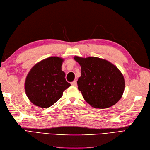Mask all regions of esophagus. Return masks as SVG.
<instances>
[{"instance_id": "1", "label": "esophagus", "mask_w": 150, "mask_h": 150, "mask_svg": "<svg viewBox=\"0 0 150 150\" xmlns=\"http://www.w3.org/2000/svg\"><path fill=\"white\" fill-rule=\"evenodd\" d=\"M71 85L73 86H77V82L76 81H74L73 82H71Z\"/></svg>"}]
</instances>
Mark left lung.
<instances>
[{
  "label": "left lung",
  "instance_id": "left-lung-1",
  "mask_svg": "<svg viewBox=\"0 0 150 150\" xmlns=\"http://www.w3.org/2000/svg\"><path fill=\"white\" fill-rule=\"evenodd\" d=\"M74 59L81 66L77 83L84 100L92 107H110L119 100L125 89V80L115 66L97 57Z\"/></svg>",
  "mask_w": 150,
  "mask_h": 150
}]
</instances>
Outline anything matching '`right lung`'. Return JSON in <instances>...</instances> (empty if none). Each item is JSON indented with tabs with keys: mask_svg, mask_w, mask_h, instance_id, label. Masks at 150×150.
<instances>
[{
	"mask_svg": "<svg viewBox=\"0 0 150 150\" xmlns=\"http://www.w3.org/2000/svg\"><path fill=\"white\" fill-rule=\"evenodd\" d=\"M63 61L61 58L51 56L36 64L30 71L25 89L29 100L35 105L42 108L53 105L71 86L61 70Z\"/></svg>",
	"mask_w": 150,
	"mask_h": 150,
	"instance_id": "add662e5",
	"label": "right lung"
}]
</instances>
